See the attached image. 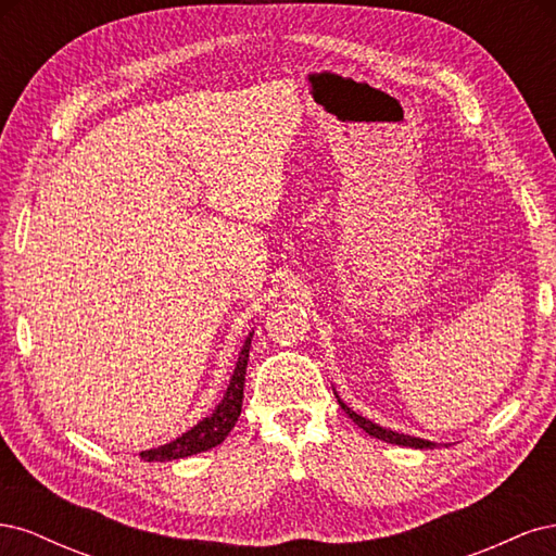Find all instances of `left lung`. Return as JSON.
I'll use <instances>...</instances> for the list:
<instances>
[{"instance_id": "left-lung-1", "label": "left lung", "mask_w": 556, "mask_h": 556, "mask_svg": "<svg viewBox=\"0 0 556 556\" xmlns=\"http://www.w3.org/2000/svg\"><path fill=\"white\" fill-rule=\"evenodd\" d=\"M339 399V396H336ZM339 403H341V408L350 415V419L352 422H355L357 427H362L368 435H374V439H380V441H384V443H394V445H406V447H435V443H431V441H422V439H413V435H406V433H396V431H390V429H382V427H378V425H374V422H368L366 417H362V415H357L355 410H350L345 403L339 399Z\"/></svg>"}]
</instances>
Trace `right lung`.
<instances>
[{
	"instance_id": "right-lung-1",
	"label": "right lung",
	"mask_w": 556,
	"mask_h": 556,
	"mask_svg": "<svg viewBox=\"0 0 556 556\" xmlns=\"http://www.w3.org/2000/svg\"><path fill=\"white\" fill-rule=\"evenodd\" d=\"M250 341H252V333L245 339L237 368H233V376L229 380L227 394H225L220 406L213 410V415L201 419L194 429L182 433L180 439L166 443L162 447L141 452L139 457L143 462H172V459L192 457V454L206 452L215 445H220L227 439L233 425H237V419L241 415V406H243V384H245V366H248V357H250Z\"/></svg>"
}]
</instances>
